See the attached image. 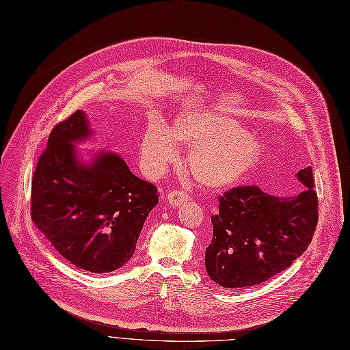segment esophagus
<instances>
[{
  "instance_id": "obj_1",
  "label": "esophagus",
  "mask_w": 350,
  "mask_h": 350,
  "mask_svg": "<svg viewBox=\"0 0 350 350\" xmlns=\"http://www.w3.org/2000/svg\"><path fill=\"white\" fill-rule=\"evenodd\" d=\"M188 198H189V196H188L185 192H182V191H171V192L168 193V201H170V204L174 205V206H178V205H180L182 202H185Z\"/></svg>"
}]
</instances>
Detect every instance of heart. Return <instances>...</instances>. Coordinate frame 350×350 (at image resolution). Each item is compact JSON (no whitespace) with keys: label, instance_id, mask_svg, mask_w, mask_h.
Here are the masks:
<instances>
[{"label":"heart","instance_id":"heart-1","mask_svg":"<svg viewBox=\"0 0 350 350\" xmlns=\"http://www.w3.org/2000/svg\"><path fill=\"white\" fill-rule=\"evenodd\" d=\"M178 146L188 149L187 170L209 189L234 187L252 172L263 157L262 142L247 134L234 118L211 111L178 115L171 129L149 122L139 141L141 166L146 175L162 174L178 157Z\"/></svg>","mask_w":350,"mask_h":350}]
</instances>
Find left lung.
Segmentation results:
<instances>
[{"label": "left lung", "mask_w": 350, "mask_h": 350, "mask_svg": "<svg viewBox=\"0 0 350 350\" xmlns=\"http://www.w3.org/2000/svg\"><path fill=\"white\" fill-rule=\"evenodd\" d=\"M296 178L302 191L295 195L237 187L219 196L205 252V268L215 284L226 289L259 285L306 251L318 225V195L310 166Z\"/></svg>", "instance_id": "1"}]
</instances>
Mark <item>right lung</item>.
<instances>
[{
    "mask_svg": "<svg viewBox=\"0 0 350 350\" xmlns=\"http://www.w3.org/2000/svg\"><path fill=\"white\" fill-rule=\"evenodd\" d=\"M91 135L82 111L51 131L31 182V218L62 258L79 269L107 273L134 255L158 195L113 152L79 161L75 142Z\"/></svg>",
    "mask_w": 350,
    "mask_h": 350,
    "instance_id": "1",
    "label": "right lung"
}]
</instances>
